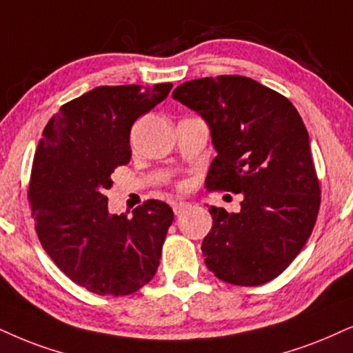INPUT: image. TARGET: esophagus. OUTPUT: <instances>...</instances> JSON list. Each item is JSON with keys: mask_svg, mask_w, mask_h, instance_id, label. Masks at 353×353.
<instances>
[{"mask_svg": "<svg viewBox=\"0 0 353 353\" xmlns=\"http://www.w3.org/2000/svg\"><path fill=\"white\" fill-rule=\"evenodd\" d=\"M189 207H190V203H187V202H172V210L176 215H181V213Z\"/></svg>", "mask_w": 353, "mask_h": 353, "instance_id": "34e87169", "label": "esophagus"}]
</instances>
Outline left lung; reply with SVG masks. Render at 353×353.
Returning <instances> with one entry per match:
<instances>
[{
  "label": "left lung",
  "mask_w": 353,
  "mask_h": 353,
  "mask_svg": "<svg viewBox=\"0 0 353 353\" xmlns=\"http://www.w3.org/2000/svg\"><path fill=\"white\" fill-rule=\"evenodd\" d=\"M172 97L195 110L216 151L207 189L243 194L239 213L208 208L205 264L215 276L254 287L274 280L310 238L321 190L310 135L287 97L246 77L187 81Z\"/></svg>",
  "instance_id": "left-lung-1"
}]
</instances>
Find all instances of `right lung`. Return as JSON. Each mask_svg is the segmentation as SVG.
<instances>
[{
  "label": "right lung",
  "mask_w": 353,
  "mask_h": 353,
  "mask_svg": "<svg viewBox=\"0 0 353 353\" xmlns=\"http://www.w3.org/2000/svg\"><path fill=\"white\" fill-rule=\"evenodd\" d=\"M171 88L91 89L60 107L35 151L29 200L40 244L68 279L96 295H130L158 270L172 208L153 199L132 216L112 215L105 190L114 169L130 161L133 122Z\"/></svg>",
  "instance_id": "obj_1"
}]
</instances>
